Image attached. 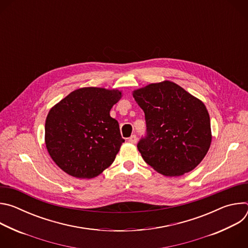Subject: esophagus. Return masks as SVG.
Wrapping results in <instances>:
<instances>
[{
  "label": "esophagus",
  "mask_w": 248,
  "mask_h": 248,
  "mask_svg": "<svg viewBox=\"0 0 248 248\" xmlns=\"http://www.w3.org/2000/svg\"><path fill=\"white\" fill-rule=\"evenodd\" d=\"M128 142L131 143V144H135L137 142V137L135 134L131 135L129 138H128Z\"/></svg>",
  "instance_id": "34e87169"
}]
</instances>
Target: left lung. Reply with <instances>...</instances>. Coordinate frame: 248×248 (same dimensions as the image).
<instances>
[{
  "instance_id": "1",
  "label": "left lung",
  "mask_w": 248,
  "mask_h": 248,
  "mask_svg": "<svg viewBox=\"0 0 248 248\" xmlns=\"http://www.w3.org/2000/svg\"><path fill=\"white\" fill-rule=\"evenodd\" d=\"M132 96L145 114L147 135L137 144L143 160L166 176L195 169L212 141L204 103L170 80L135 89Z\"/></svg>"
}]
</instances>
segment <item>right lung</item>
<instances>
[{
	"label": "right lung",
	"mask_w": 248,
	"mask_h": 248,
	"mask_svg": "<svg viewBox=\"0 0 248 248\" xmlns=\"http://www.w3.org/2000/svg\"><path fill=\"white\" fill-rule=\"evenodd\" d=\"M122 96L118 89L83 87L53 106L46 118L45 144L61 170L93 179L113 164L124 139L110 111Z\"/></svg>",
	"instance_id": "right-lung-1"
}]
</instances>
